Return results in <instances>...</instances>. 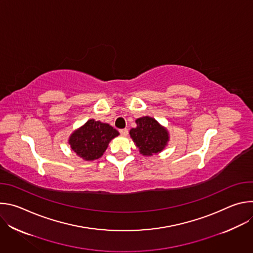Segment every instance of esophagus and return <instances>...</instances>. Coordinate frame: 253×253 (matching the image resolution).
Wrapping results in <instances>:
<instances>
[{"mask_svg":"<svg viewBox=\"0 0 253 253\" xmlns=\"http://www.w3.org/2000/svg\"><path fill=\"white\" fill-rule=\"evenodd\" d=\"M119 132H120V134L122 136H127L128 135V129H126V128L125 129H121Z\"/></svg>","mask_w":253,"mask_h":253,"instance_id":"1","label":"esophagus"}]
</instances>
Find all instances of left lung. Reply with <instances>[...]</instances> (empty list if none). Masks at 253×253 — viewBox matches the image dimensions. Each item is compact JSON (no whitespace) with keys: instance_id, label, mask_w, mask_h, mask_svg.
I'll use <instances>...</instances> for the list:
<instances>
[{"instance_id":"obj_1","label":"left lung","mask_w":253,"mask_h":253,"mask_svg":"<svg viewBox=\"0 0 253 253\" xmlns=\"http://www.w3.org/2000/svg\"><path fill=\"white\" fill-rule=\"evenodd\" d=\"M137 127L130 130L139 151L143 155H153L163 150L168 141L167 130L151 117H142L136 120Z\"/></svg>"}]
</instances>
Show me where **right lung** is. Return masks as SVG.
Returning <instances> with one entry per match:
<instances>
[{
    "mask_svg": "<svg viewBox=\"0 0 253 253\" xmlns=\"http://www.w3.org/2000/svg\"><path fill=\"white\" fill-rule=\"evenodd\" d=\"M119 135L112 126L93 119L71 135L69 143L71 148L85 160L100 158L111 139Z\"/></svg>",
    "mask_w": 253,
    "mask_h": 253,
    "instance_id": "add662e5",
    "label": "right lung"
}]
</instances>
